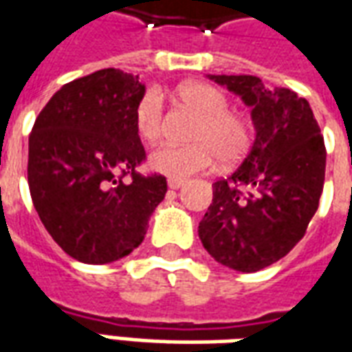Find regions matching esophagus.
I'll return each mask as SVG.
<instances>
[{"instance_id": "esophagus-1", "label": "esophagus", "mask_w": 352, "mask_h": 352, "mask_svg": "<svg viewBox=\"0 0 352 352\" xmlns=\"http://www.w3.org/2000/svg\"><path fill=\"white\" fill-rule=\"evenodd\" d=\"M183 184H184L183 179H168V186L171 188V190H179Z\"/></svg>"}]
</instances>
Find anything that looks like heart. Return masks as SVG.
<instances>
[{
	"label": "heart",
	"instance_id": "obj_1",
	"mask_svg": "<svg viewBox=\"0 0 352 352\" xmlns=\"http://www.w3.org/2000/svg\"><path fill=\"white\" fill-rule=\"evenodd\" d=\"M177 100L198 115L188 135L192 143L156 146L148 156L151 169L169 179H186L211 168L217 156L222 164H236L247 154L252 141L251 124L230 111L228 96L222 90L207 82H190L177 88ZM133 122L138 135L146 143L160 138L164 124L160 92L148 90L141 96Z\"/></svg>",
	"mask_w": 352,
	"mask_h": 352
}]
</instances>
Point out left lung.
<instances>
[{"mask_svg": "<svg viewBox=\"0 0 352 352\" xmlns=\"http://www.w3.org/2000/svg\"><path fill=\"white\" fill-rule=\"evenodd\" d=\"M252 107L256 138L241 166L213 184L198 226L206 251L236 272L264 270L294 249L318 209L326 148L309 101L252 75H209Z\"/></svg>", "mask_w": 352, "mask_h": 352, "instance_id": "obj_1", "label": "left lung"}]
</instances>
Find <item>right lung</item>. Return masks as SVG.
<instances>
[{
  "mask_svg": "<svg viewBox=\"0 0 352 352\" xmlns=\"http://www.w3.org/2000/svg\"><path fill=\"white\" fill-rule=\"evenodd\" d=\"M138 75L100 69L60 88L30 133L28 184L43 226L72 258L109 264L145 239L168 183L141 175ZM124 176H130L126 184Z\"/></svg>",
  "mask_w": 352,
  "mask_h": 352,
  "instance_id": "add662e5",
  "label": "right lung"
}]
</instances>
